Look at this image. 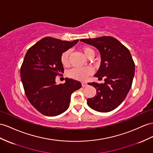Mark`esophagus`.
I'll use <instances>...</instances> for the list:
<instances>
[{
	"label": "esophagus",
	"mask_w": 153,
	"mask_h": 153,
	"mask_svg": "<svg viewBox=\"0 0 153 153\" xmlns=\"http://www.w3.org/2000/svg\"><path fill=\"white\" fill-rule=\"evenodd\" d=\"M81 85H82V87H86V86L87 85V83H85V82H82Z\"/></svg>",
	"instance_id": "obj_1"
}]
</instances>
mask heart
I'll return each mask as SVG.
<instances>
[{
	"instance_id": "heart-1",
	"label": "heart",
	"mask_w": 153,
	"mask_h": 153,
	"mask_svg": "<svg viewBox=\"0 0 153 153\" xmlns=\"http://www.w3.org/2000/svg\"><path fill=\"white\" fill-rule=\"evenodd\" d=\"M85 56L87 58H89L92 56H94V50L90 48V47L85 46L82 48ZM70 53V51L69 50H66L61 54V62L62 65L67 66L69 63V55ZM91 74V70L88 68H73L68 72V76L77 80L83 81L88 76Z\"/></svg>"
}]
</instances>
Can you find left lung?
Listing matches in <instances>:
<instances>
[{
	"mask_svg": "<svg viewBox=\"0 0 153 153\" xmlns=\"http://www.w3.org/2000/svg\"><path fill=\"white\" fill-rule=\"evenodd\" d=\"M80 41L98 50L101 61L94 76L98 79L105 77L104 83H88L96 88V95L87 99V105L98 112L112 111L123 102L131 88L135 71L131 54L118 40L111 36Z\"/></svg>",
	"mask_w": 153,
	"mask_h": 153,
	"instance_id": "8db88e82",
	"label": "left lung"
}]
</instances>
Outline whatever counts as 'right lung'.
<instances>
[{
	"label": "right lung",
	"mask_w": 153,
	"mask_h": 153,
	"mask_svg": "<svg viewBox=\"0 0 153 153\" xmlns=\"http://www.w3.org/2000/svg\"><path fill=\"white\" fill-rule=\"evenodd\" d=\"M78 41L46 37L27 51L21 68V81L27 98L42 114L56 116L65 112L71 94L81 87L79 81L69 78H65L64 84L56 82V77L64 70L61 54Z\"/></svg>",
	"instance_id": "obj_1"
}]
</instances>
